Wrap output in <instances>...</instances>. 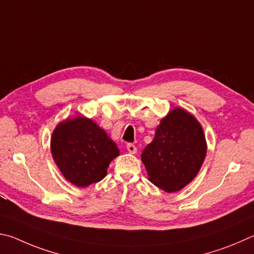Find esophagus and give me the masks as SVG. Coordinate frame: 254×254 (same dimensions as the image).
<instances>
[{"mask_svg": "<svg viewBox=\"0 0 254 254\" xmlns=\"http://www.w3.org/2000/svg\"><path fill=\"white\" fill-rule=\"evenodd\" d=\"M127 150H128V152H129L130 154H136V153H137L136 146L132 145V144H128V145H127Z\"/></svg>", "mask_w": 254, "mask_h": 254, "instance_id": "obj_1", "label": "esophagus"}]
</instances>
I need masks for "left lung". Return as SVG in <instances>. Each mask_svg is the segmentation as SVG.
I'll return each instance as SVG.
<instances>
[{
  "mask_svg": "<svg viewBox=\"0 0 254 254\" xmlns=\"http://www.w3.org/2000/svg\"><path fill=\"white\" fill-rule=\"evenodd\" d=\"M206 140L196 118L182 108L161 120L155 137L141 153L148 179L167 193L177 192L197 175L206 155Z\"/></svg>",
  "mask_w": 254,
  "mask_h": 254,
  "instance_id": "left-lung-1",
  "label": "left lung"
}]
</instances>
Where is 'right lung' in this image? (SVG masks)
<instances>
[{
  "mask_svg": "<svg viewBox=\"0 0 254 254\" xmlns=\"http://www.w3.org/2000/svg\"><path fill=\"white\" fill-rule=\"evenodd\" d=\"M51 154L66 181L86 188L101 181L119 149L106 131L83 116L60 123L52 132Z\"/></svg>",
  "mask_w": 254,
  "mask_h": 254,
  "instance_id": "obj_1",
  "label": "right lung"
}]
</instances>
